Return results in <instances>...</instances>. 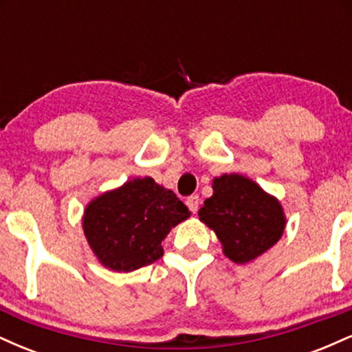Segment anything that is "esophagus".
I'll return each mask as SVG.
<instances>
[{"mask_svg": "<svg viewBox=\"0 0 352 352\" xmlns=\"http://www.w3.org/2000/svg\"><path fill=\"white\" fill-rule=\"evenodd\" d=\"M187 207H188V210L192 213L199 212V207H200V199H199V197H197V195L188 197V199H187Z\"/></svg>", "mask_w": 352, "mask_h": 352, "instance_id": "esophagus-1", "label": "esophagus"}]
</instances>
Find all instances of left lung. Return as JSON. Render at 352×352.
Wrapping results in <instances>:
<instances>
[{
    "mask_svg": "<svg viewBox=\"0 0 352 352\" xmlns=\"http://www.w3.org/2000/svg\"><path fill=\"white\" fill-rule=\"evenodd\" d=\"M212 187L199 217L217 233L225 256L245 265L280 240L286 217L278 199L238 173L215 177Z\"/></svg>",
    "mask_w": 352,
    "mask_h": 352,
    "instance_id": "obj_1",
    "label": "left lung"
}]
</instances>
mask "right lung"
Returning <instances> with one entry per match:
<instances>
[{"label":"right lung","instance_id":"add662e5","mask_svg":"<svg viewBox=\"0 0 352 352\" xmlns=\"http://www.w3.org/2000/svg\"><path fill=\"white\" fill-rule=\"evenodd\" d=\"M188 217V208L172 190L144 177L89 201L82 228L100 263L129 273L159 260L164 238Z\"/></svg>","mask_w":352,"mask_h":352}]
</instances>
